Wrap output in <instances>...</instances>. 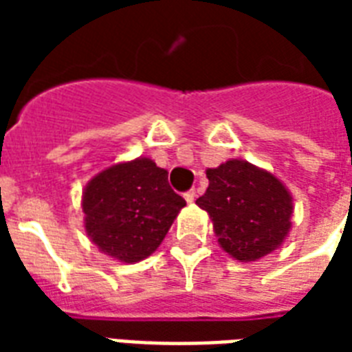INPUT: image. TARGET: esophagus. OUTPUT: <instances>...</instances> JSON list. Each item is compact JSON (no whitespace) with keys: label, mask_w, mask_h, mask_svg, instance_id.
Returning a JSON list of instances; mask_svg holds the SVG:
<instances>
[{"label":"esophagus","mask_w":352,"mask_h":352,"mask_svg":"<svg viewBox=\"0 0 352 352\" xmlns=\"http://www.w3.org/2000/svg\"><path fill=\"white\" fill-rule=\"evenodd\" d=\"M184 199H186L188 203H193V199H195V190H188V192L184 193Z\"/></svg>","instance_id":"obj_1"}]
</instances>
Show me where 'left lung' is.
Wrapping results in <instances>:
<instances>
[{
	"instance_id": "obj_1",
	"label": "left lung",
	"mask_w": 352,
	"mask_h": 352,
	"mask_svg": "<svg viewBox=\"0 0 352 352\" xmlns=\"http://www.w3.org/2000/svg\"><path fill=\"white\" fill-rule=\"evenodd\" d=\"M206 177L208 190L197 204L214 221L223 250L239 261H256L283 243L292 199L272 173L246 160H228Z\"/></svg>"
}]
</instances>
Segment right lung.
Instances as JSON below:
<instances>
[{
  "mask_svg": "<svg viewBox=\"0 0 352 352\" xmlns=\"http://www.w3.org/2000/svg\"><path fill=\"white\" fill-rule=\"evenodd\" d=\"M186 201L171 190L168 171L137 159L107 168L82 199L85 230L104 254L137 263L157 250Z\"/></svg>",
  "mask_w": 352,
  "mask_h": 352,
  "instance_id": "add662e5",
  "label": "right lung"
}]
</instances>
